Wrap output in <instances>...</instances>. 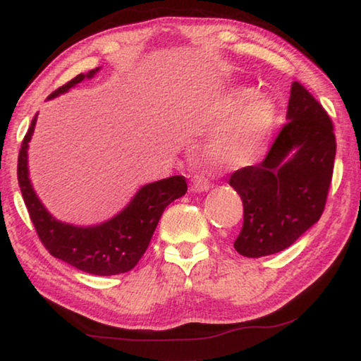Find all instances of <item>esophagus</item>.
<instances>
[{"label": "esophagus", "instance_id": "esophagus-1", "mask_svg": "<svg viewBox=\"0 0 361 361\" xmlns=\"http://www.w3.org/2000/svg\"><path fill=\"white\" fill-rule=\"evenodd\" d=\"M209 180L202 175H194L191 178V191L192 192H204L209 190Z\"/></svg>", "mask_w": 361, "mask_h": 361}]
</instances>
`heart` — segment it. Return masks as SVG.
Masks as SVG:
<instances>
[{"label":"heart","instance_id":"b5f03b06","mask_svg":"<svg viewBox=\"0 0 361 361\" xmlns=\"http://www.w3.org/2000/svg\"><path fill=\"white\" fill-rule=\"evenodd\" d=\"M230 128L223 130L207 145L209 157L225 167L249 162L265 142L276 117V106L267 96H254L250 90H234L221 102L216 114L220 125L238 116Z\"/></svg>","mask_w":361,"mask_h":361}]
</instances>
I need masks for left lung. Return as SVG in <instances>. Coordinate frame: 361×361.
I'll use <instances>...</instances> for the list:
<instances>
[{
    "mask_svg": "<svg viewBox=\"0 0 361 361\" xmlns=\"http://www.w3.org/2000/svg\"><path fill=\"white\" fill-rule=\"evenodd\" d=\"M286 120L267 157L230 176L244 207L234 249L250 259L281 252L313 226L333 178V122L299 82L290 87Z\"/></svg>",
    "mask_w": 361,
    "mask_h": 361,
    "instance_id": "1",
    "label": "left lung"
}]
</instances>
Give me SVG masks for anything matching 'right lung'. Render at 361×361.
Wrapping results in <instances>:
<instances>
[{
  "label": "right lung",
  "instance_id": "obj_1",
  "mask_svg": "<svg viewBox=\"0 0 361 361\" xmlns=\"http://www.w3.org/2000/svg\"><path fill=\"white\" fill-rule=\"evenodd\" d=\"M98 71L99 67H96L88 73H80L64 87L53 91L48 99L67 93L85 78H93ZM37 116L33 117L30 128L22 141L17 160V180L39 241L56 259L85 273L111 276L130 271L146 252L165 207L175 199L185 196L188 191L185 176L175 175L145 185L135 194L127 207L101 225L75 226L59 221L39 201L28 178L27 151Z\"/></svg>",
  "mask_w": 361,
  "mask_h": 361
}]
</instances>
